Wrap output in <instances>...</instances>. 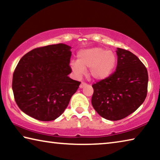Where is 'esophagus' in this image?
Here are the masks:
<instances>
[{"mask_svg":"<svg viewBox=\"0 0 160 160\" xmlns=\"http://www.w3.org/2000/svg\"><path fill=\"white\" fill-rule=\"evenodd\" d=\"M86 85H87V84H86L85 82H82V83H81L80 85V88L82 89V88H85V87Z\"/></svg>","mask_w":160,"mask_h":160,"instance_id":"esophagus-1","label":"esophagus"}]
</instances>
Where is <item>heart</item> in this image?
Returning <instances> with one entry per match:
<instances>
[{"label": "heart", "instance_id": "b5f03b06", "mask_svg": "<svg viewBox=\"0 0 160 160\" xmlns=\"http://www.w3.org/2000/svg\"><path fill=\"white\" fill-rule=\"evenodd\" d=\"M78 60L70 61V67L78 77L85 73L90 68V75L95 80H103L109 78L114 70L116 56L112 51L100 47L81 49L77 54Z\"/></svg>", "mask_w": 160, "mask_h": 160}]
</instances>
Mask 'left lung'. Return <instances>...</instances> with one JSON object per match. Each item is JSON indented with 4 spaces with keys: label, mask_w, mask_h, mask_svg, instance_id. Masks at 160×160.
I'll return each mask as SVG.
<instances>
[{
    "label": "left lung",
    "mask_w": 160,
    "mask_h": 160,
    "mask_svg": "<svg viewBox=\"0 0 160 160\" xmlns=\"http://www.w3.org/2000/svg\"><path fill=\"white\" fill-rule=\"evenodd\" d=\"M116 71L94 84L92 104L102 117L111 121L124 118L134 112L147 96L148 70L131 51L117 48Z\"/></svg>",
    "instance_id": "1"
}]
</instances>
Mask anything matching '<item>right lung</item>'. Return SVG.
Masks as SVG:
<instances>
[{
    "mask_svg": "<svg viewBox=\"0 0 160 160\" xmlns=\"http://www.w3.org/2000/svg\"><path fill=\"white\" fill-rule=\"evenodd\" d=\"M71 47L65 44L37 48L23 56L13 73L12 88L19 108L42 121L63 113L80 82L68 77Z\"/></svg>",
    "mask_w": 160,
    "mask_h": 160,
    "instance_id": "obj_1",
    "label": "right lung"
}]
</instances>
